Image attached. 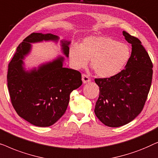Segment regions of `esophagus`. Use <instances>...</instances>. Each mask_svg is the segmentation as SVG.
Wrapping results in <instances>:
<instances>
[{"label": "esophagus", "mask_w": 158, "mask_h": 158, "mask_svg": "<svg viewBox=\"0 0 158 158\" xmlns=\"http://www.w3.org/2000/svg\"><path fill=\"white\" fill-rule=\"evenodd\" d=\"M82 81H83V83H90V82L91 81V80H90V77H88L87 75L83 74L82 75Z\"/></svg>", "instance_id": "34e87169"}]
</instances>
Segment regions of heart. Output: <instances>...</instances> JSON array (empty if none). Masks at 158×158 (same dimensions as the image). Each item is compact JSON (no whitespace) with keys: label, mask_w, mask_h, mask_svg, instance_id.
Returning <instances> with one entry per match:
<instances>
[{"label":"heart","mask_w":158,"mask_h":158,"mask_svg":"<svg viewBox=\"0 0 158 158\" xmlns=\"http://www.w3.org/2000/svg\"><path fill=\"white\" fill-rule=\"evenodd\" d=\"M131 50L128 45L107 36H90L79 45L73 44L69 51L73 66L81 69L90 60V66L101 77L119 73L129 61Z\"/></svg>","instance_id":"1"}]
</instances>
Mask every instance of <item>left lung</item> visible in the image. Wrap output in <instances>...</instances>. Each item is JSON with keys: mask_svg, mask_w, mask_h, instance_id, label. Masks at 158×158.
<instances>
[{"mask_svg": "<svg viewBox=\"0 0 158 158\" xmlns=\"http://www.w3.org/2000/svg\"><path fill=\"white\" fill-rule=\"evenodd\" d=\"M123 35L131 44L125 69L114 76L95 79L100 90L95 114L110 127L128 124L141 113L152 79V61L141 42L124 31Z\"/></svg>", "mask_w": 158, "mask_h": 158, "instance_id": "8db88e82", "label": "left lung"}]
</instances>
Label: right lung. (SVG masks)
I'll list each match as a JSON object with an SVG mask.
<instances>
[{
  "label": "right lung",
  "instance_id": "obj_1",
  "mask_svg": "<svg viewBox=\"0 0 158 158\" xmlns=\"http://www.w3.org/2000/svg\"><path fill=\"white\" fill-rule=\"evenodd\" d=\"M59 39L52 34L32 33L19 45L8 64V88L13 106L19 116L36 127L57 122L68 108L71 92L82 85L81 73L64 68L62 56L30 70L23 67L31 43L57 42ZM60 43L62 53L68 57L70 42L63 40Z\"/></svg>",
  "mask_w": 158,
  "mask_h": 158
}]
</instances>
